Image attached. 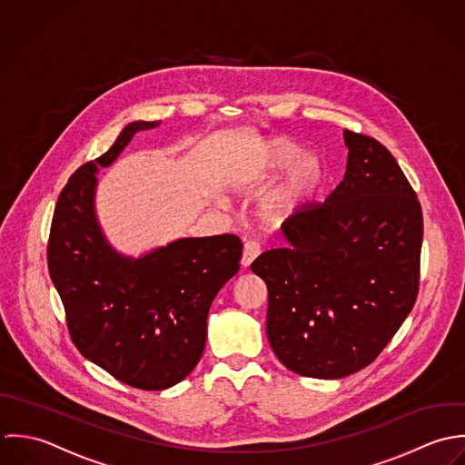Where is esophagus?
I'll use <instances>...</instances> for the list:
<instances>
[{
  "label": "esophagus",
  "instance_id": "esophagus-1",
  "mask_svg": "<svg viewBox=\"0 0 465 465\" xmlns=\"http://www.w3.org/2000/svg\"><path fill=\"white\" fill-rule=\"evenodd\" d=\"M259 255H261V244H259L257 241H246L244 250H242V261H241V264H242L244 268H248Z\"/></svg>",
  "mask_w": 465,
  "mask_h": 465
}]
</instances>
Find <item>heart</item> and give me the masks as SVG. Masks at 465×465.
Listing matches in <instances>:
<instances>
[{
    "mask_svg": "<svg viewBox=\"0 0 465 465\" xmlns=\"http://www.w3.org/2000/svg\"><path fill=\"white\" fill-rule=\"evenodd\" d=\"M286 171L268 199L272 215H289L314 197L323 182V163L318 154L300 151L289 138H272L257 153L253 173L259 178H273Z\"/></svg>",
    "mask_w": 465,
    "mask_h": 465,
    "instance_id": "obj_1",
    "label": "heart"
}]
</instances>
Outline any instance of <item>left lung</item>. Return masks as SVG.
<instances>
[{
  "label": "left lung",
  "mask_w": 465,
  "mask_h": 465,
  "mask_svg": "<svg viewBox=\"0 0 465 465\" xmlns=\"http://www.w3.org/2000/svg\"><path fill=\"white\" fill-rule=\"evenodd\" d=\"M341 183L282 224L283 248L252 272L268 285L266 332L282 365L340 379L365 369L399 331L419 292L422 210L391 153L343 133Z\"/></svg>",
  "instance_id": "8db88e82"
}]
</instances>
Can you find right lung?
<instances>
[{"mask_svg": "<svg viewBox=\"0 0 465 465\" xmlns=\"http://www.w3.org/2000/svg\"><path fill=\"white\" fill-rule=\"evenodd\" d=\"M162 122L127 124L111 149L63 188L50 230L48 270L79 352L118 381L165 390L199 363L206 318L221 287L239 272L237 235L185 237L129 257L105 239L96 217V174L133 136Z\"/></svg>", "mask_w": 465, "mask_h": 465, "instance_id": "add662e5", "label": "right lung"}]
</instances>
